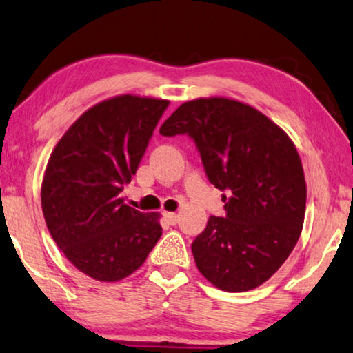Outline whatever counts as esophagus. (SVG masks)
Segmentation results:
<instances>
[{"label": "esophagus", "mask_w": 353, "mask_h": 353, "mask_svg": "<svg viewBox=\"0 0 353 353\" xmlns=\"http://www.w3.org/2000/svg\"><path fill=\"white\" fill-rule=\"evenodd\" d=\"M165 219L170 222L171 225H176L179 222V215L176 212H165Z\"/></svg>", "instance_id": "esophagus-1"}]
</instances>
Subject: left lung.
<instances>
[{
    "instance_id": "obj_1",
    "label": "left lung",
    "mask_w": 353,
    "mask_h": 353,
    "mask_svg": "<svg viewBox=\"0 0 353 353\" xmlns=\"http://www.w3.org/2000/svg\"><path fill=\"white\" fill-rule=\"evenodd\" d=\"M160 134H187L222 194L225 217L210 215L194 238L198 270L225 292L261 285L292 254L303 230L306 181L290 138L252 106L228 98L183 103Z\"/></svg>"
}]
</instances>
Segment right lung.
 Wrapping results in <instances>:
<instances>
[{"instance_id": "obj_1", "label": "right lung", "mask_w": 353, "mask_h": 353, "mask_svg": "<svg viewBox=\"0 0 353 353\" xmlns=\"http://www.w3.org/2000/svg\"><path fill=\"white\" fill-rule=\"evenodd\" d=\"M170 101L122 94L83 112L52 152L41 204L55 244L79 271L114 282L134 272L161 238L159 214L123 204Z\"/></svg>"}]
</instances>
